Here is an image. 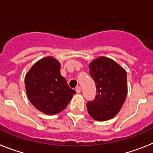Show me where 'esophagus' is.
I'll return each mask as SVG.
<instances>
[{
  "label": "esophagus",
  "mask_w": 153,
  "mask_h": 153,
  "mask_svg": "<svg viewBox=\"0 0 153 153\" xmlns=\"http://www.w3.org/2000/svg\"><path fill=\"white\" fill-rule=\"evenodd\" d=\"M75 91H76L77 94H79V93L81 92V88H80L79 86L76 87V88H75Z\"/></svg>",
  "instance_id": "34e87169"
}]
</instances>
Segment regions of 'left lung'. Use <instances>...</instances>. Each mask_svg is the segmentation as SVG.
Wrapping results in <instances>:
<instances>
[{
    "mask_svg": "<svg viewBox=\"0 0 153 153\" xmlns=\"http://www.w3.org/2000/svg\"><path fill=\"white\" fill-rule=\"evenodd\" d=\"M89 68L97 94L94 101L87 103L88 113L99 122L111 119L119 112L126 99V71L113 59L105 56L91 61Z\"/></svg>",
    "mask_w": 153,
    "mask_h": 153,
    "instance_id": "obj_1",
    "label": "left lung"
}]
</instances>
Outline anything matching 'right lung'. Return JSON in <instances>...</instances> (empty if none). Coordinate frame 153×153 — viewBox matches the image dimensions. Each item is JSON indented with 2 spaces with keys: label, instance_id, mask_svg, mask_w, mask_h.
I'll return each mask as SVG.
<instances>
[{
  "label": "right lung",
  "instance_id": "1",
  "mask_svg": "<svg viewBox=\"0 0 153 153\" xmlns=\"http://www.w3.org/2000/svg\"><path fill=\"white\" fill-rule=\"evenodd\" d=\"M59 62L47 56L35 62L25 77L28 100L38 110L46 115L62 112L75 94L60 74Z\"/></svg>",
  "mask_w": 153,
  "mask_h": 153
}]
</instances>
